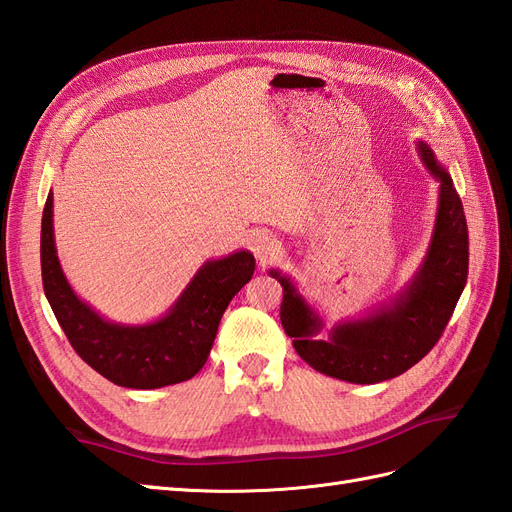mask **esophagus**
Listing matches in <instances>:
<instances>
[{
    "mask_svg": "<svg viewBox=\"0 0 512 512\" xmlns=\"http://www.w3.org/2000/svg\"><path fill=\"white\" fill-rule=\"evenodd\" d=\"M250 250L260 262H269L271 258H275L277 252H280V243H277L271 232L256 230L250 235Z\"/></svg>",
    "mask_w": 512,
    "mask_h": 512,
    "instance_id": "esophagus-1",
    "label": "esophagus"
}]
</instances>
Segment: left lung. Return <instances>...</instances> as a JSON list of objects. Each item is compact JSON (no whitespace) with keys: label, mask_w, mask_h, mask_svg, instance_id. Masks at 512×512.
<instances>
[{"label":"left lung","mask_w":512,"mask_h":512,"mask_svg":"<svg viewBox=\"0 0 512 512\" xmlns=\"http://www.w3.org/2000/svg\"><path fill=\"white\" fill-rule=\"evenodd\" d=\"M429 175L438 181V213L421 267L389 303L361 318L324 322L286 273L269 269L284 288L280 318L301 359L324 376L352 384H376L401 376L436 346L468 280V224L448 170L427 143H416Z\"/></svg>","instance_id":"8db88e82"}]
</instances>
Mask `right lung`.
Here are the masks:
<instances>
[{
  "label": "right lung",
  "mask_w": 512,
  "mask_h": 512,
  "mask_svg": "<svg viewBox=\"0 0 512 512\" xmlns=\"http://www.w3.org/2000/svg\"><path fill=\"white\" fill-rule=\"evenodd\" d=\"M40 262L44 294L76 354L126 389H162L194 378L207 363L228 303L256 269L247 250L207 260L164 316L145 324L113 322L72 290L59 265L53 192L42 213Z\"/></svg>",
  "instance_id": "right-lung-1"
}]
</instances>
